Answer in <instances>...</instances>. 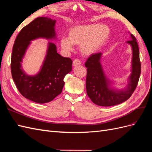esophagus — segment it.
<instances>
[{
  "instance_id": "34e87169",
  "label": "esophagus",
  "mask_w": 152,
  "mask_h": 152,
  "mask_svg": "<svg viewBox=\"0 0 152 152\" xmlns=\"http://www.w3.org/2000/svg\"><path fill=\"white\" fill-rule=\"evenodd\" d=\"M81 64V62L80 60H77V59H75V60L73 61V66H75V67H76V66H78V65H80Z\"/></svg>"
}]
</instances>
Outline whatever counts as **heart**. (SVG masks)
Returning <instances> with one entry per match:
<instances>
[{
    "instance_id": "b5f03b06",
    "label": "heart",
    "mask_w": 152,
    "mask_h": 152,
    "mask_svg": "<svg viewBox=\"0 0 152 152\" xmlns=\"http://www.w3.org/2000/svg\"><path fill=\"white\" fill-rule=\"evenodd\" d=\"M110 35V29L102 24L77 25L69 29L68 38L61 40V47L66 51H71L73 45H80L81 53L91 55L98 52L105 44Z\"/></svg>"
}]
</instances>
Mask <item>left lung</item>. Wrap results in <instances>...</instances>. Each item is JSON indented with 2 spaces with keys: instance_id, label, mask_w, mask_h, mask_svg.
<instances>
[{
  "instance_id": "left-lung-1",
  "label": "left lung",
  "mask_w": 152,
  "mask_h": 152,
  "mask_svg": "<svg viewBox=\"0 0 152 152\" xmlns=\"http://www.w3.org/2000/svg\"><path fill=\"white\" fill-rule=\"evenodd\" d=\"M131 40L127 41L132 48V70L129 83L123 91L112 89L110 81L104 76L100 58L102 53L92 54L85 62L87 69V94L94 104L102 107L114 106L125 102L133 94L138 84L141 75V65L139 59V50L135 37L131 34Z\"/></svg>"
}]
</instances>
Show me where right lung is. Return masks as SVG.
I'll return each mask as SVG.
<instances>
[{"mask_svg":"<svg viewBox=\"0 0 152 152\" xmlns=\"http://www.w3.org/2000/svg\"><path fill=\"white\" fill-rule=\"evenodd\" d=\"M55 20L38 17L22 29L15 40L11 60V71L17 88L24 98L38 103L51 102L61 94L65 75L72 71L71 58L61 56L56 47L49 43L45 59L37 75L28 76L21 67L22 58L30 41L38 38H54Z\"/></svg>","mask_w":152,"mask_h":152,"instance_id":"obj_1","label":"right lung"}]
</instances>
